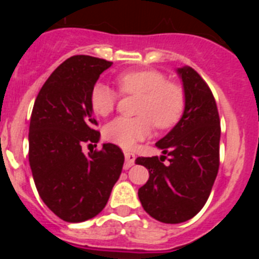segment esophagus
Segmentation results:
<instances>
[{"instance_id": "esophagus-1", "label": "esophagus", "mask_w": 259, "mask_h": 259, "mask_svg": "<svg viewBox=\"0 0 259 259\" xmlns=\"http://www.w3.org/2000/svg\"><path fill=\"white\" fill-rule=\"evenodd\" d=\"M124 157H125V163H124V167L125 168H130L131 166H134L135 163V154L134 153H130V152H125L124 153Z\"/></svg>"}]
</instances>
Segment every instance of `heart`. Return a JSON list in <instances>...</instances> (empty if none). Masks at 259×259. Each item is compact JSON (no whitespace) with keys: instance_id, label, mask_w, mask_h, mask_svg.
Instances as JSON below:
<instances>
[{"instance_id":"heart-1","label":"heart","mask_w":259,"mask_h":259,"mask_svg":"<svg viewBox=\"0 0 259 259\" xmlns=\"http://www.w3.org/2000/svg\"><path fill=\"white\" fill-rule=\"evenodd\" d=\"M120 92L140 96L136 113L139 116H119L104 127L106 140L131 148L136 141L149 136L152 122L158 130H167L182 118L185 107L184 89L179 84L167 81L157 70H134L123 72L116 79ZM118 95L104 83H96L89 102L96 115H109L115 107Z\"/></svg>"}]
</instances>
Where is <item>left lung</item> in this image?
Instances as JSON below:
<instances>
[{"instance_id": "8db88e82", "label": "left lung", "mask_w": 259, "mask_h": 259, "mask_svg": "<svg viewBox=\"0 0 259 259\" xmlns=\"http://www.w3.org/2000/svg\"><path fill=\"white\" fill-rule=\"evenodd\" d=\"M185 93L180 120L155 143L162 155L139 157L149 171L139 189L144 210L158 222L183 223L197 214L210 196L219 168L221 120L214 96L189 66L176 70ZM169 157L170 164L163 161Z\"/></svg>"}]
</instances>
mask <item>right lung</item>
<instances>
[{
  "label": "right lung",
  "instance_id": "add662e5",
  "mask_svg": "<svg viewBox=\"0 0 259 259\" xmlns=\"http://www.w3.org/2000/svg\"><path fill=\"white\" fill-rule=\"evenodd\" d=\"M113 62L74 56L59 65L40 89L29 122V166L41 200L70 223L104 210L124 163L114 144L84 154V143L100 141L89 96Z\"/></svg>",
  "mask_w": 259,
  "mask_h": 259
}]
</instances>
